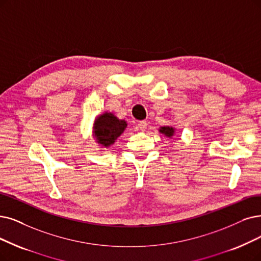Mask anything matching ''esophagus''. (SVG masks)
Returning a JSON list of instances; mask_svg holds the SVG:
<instances>
[{"mask_svg":"<svg viewBox=\"0 0 261 261\" xmlns=\"http://www.w3.org/2000/svg\"><path fill=\"white\" fill-rule=\"evenodd\" d=\"M147 126H148L147 121H140V122L138 123V128H139L140 130H142V132L147 129Z\"/></svg>","mask_w":261,"mask_h":261,"instance_id":"obj_1","label":"esophagus"}]
</instances>
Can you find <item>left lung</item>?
Listing matches in <instances>:
<instances>
[{"label":"left lung","mask_w":261,"mask_h":261,"mask_svg":"<svg viewBox=\"0 0 261 261\" xmlns=\"http://www.w3.org/2000/svg\"><path fill=\"white\" fill-rule=\"evenodd\" d=\"M160 132L162 134H165L167 137H171L172 135L174 134V128L173 127H169V126H164V127H161Z\"/></svg>","instance_id":"1"}]
</instances>
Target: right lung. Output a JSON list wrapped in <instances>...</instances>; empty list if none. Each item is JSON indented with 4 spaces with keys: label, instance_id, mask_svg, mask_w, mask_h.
Listing matches in <instances>:
<instances>
[{
    "label": "right lung",
    "instance_id": "1",
    "mask_svg": "<svg viewBox=\"0 0 261 261\" xmlns=\"http://www.w3.org/2000/svg\"><path fill=\"white\" fill-rule=\"evenodd\" d=\"M127 126L124 120H119L112 113H103L94 124V136L102 147H109Z\"/></svg>",
    "mask_w": 261,
    "mask_h": 261
}]
</instances>
